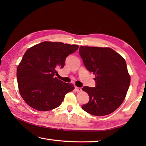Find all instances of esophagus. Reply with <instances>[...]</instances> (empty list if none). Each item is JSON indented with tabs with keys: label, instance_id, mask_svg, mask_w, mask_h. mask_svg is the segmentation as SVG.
<instances>
[{
	"label": "esophagus",
	"instance_id": "34e87169",
	"mask_svg": "<svg viewBox=\"0 0 146 146\" xmlns=\"http://www.w3.org/2000/svg\"><path fill=\"white\" fill-rule=\"evenodd\" d=\"M75 90H76V92H80V91L82 90V88L77 87V86H75Z\"/></svg>",
	"mask_w": 146,
	"mask_h": 146
}]
</instances>
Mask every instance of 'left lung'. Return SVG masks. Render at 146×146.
<instances>
[{"label":"left lung","instance_id":"1","mask_svg":"<svg viewBox=\"0 0 146 146\" xmlns=\"http://www.w3.org/2000/svg\"><path fill=\"white\" fill-rule=\"evenodd\" d=\"M79 54L96 83L95 87L82 88L90 97L82 109L95 116L112 113L122 104L131 83L125 60L109 48L80 46Z\"/></svg>","mask_w":146,"mask_h":146}]
</instances>
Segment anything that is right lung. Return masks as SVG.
I'll return each instance as SVG.
<instances>
[{"label": "right lung", "mask_w": 146, "mask_h": 146, "mask_svg": "<svg viewBox=\"0 0 146 146\" xmlns=\"http://www.w3.org/2000/svg\"><path fill=\"white\" fill-rule=\"evenodd\" d=\"M79 46L61 42L44 41L29 48L17 66L19 93L26 103L39 111L60 106L74 86L55 76L63 68L66 58Z\"/></svg>", "instance_id": "right-lung-1"}]
</instances>
